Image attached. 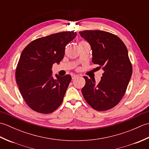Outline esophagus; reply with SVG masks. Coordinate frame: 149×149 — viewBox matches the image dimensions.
<instances>
[{
	"instance_id": "34e87169",
	"label": "esophagus",
	"mask_w": 149,
	"mask_h": 149,
	"mask_svg": "<svg viewBox=\"0 0 149 149\" xmlns=\"http://www.w3.org/2000/svg\"><path fill=\"white\" fill-rule=\"evenodd\" d=\"M78 76H79V75H76V74H73V75H72V79H74L77 78Z\"/></svg>"
}]
</instances>
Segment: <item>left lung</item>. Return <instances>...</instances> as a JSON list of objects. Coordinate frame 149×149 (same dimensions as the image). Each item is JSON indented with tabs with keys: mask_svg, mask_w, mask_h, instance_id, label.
<instances>
[{
	"mask_svg": "<svg viewBox=\"0 0 149 149\" xmlns=\"http://www.w3.org/2000/svg\"><path fill=\"white\" fill-rule=\"evenodd\" d=\"M90 44L92 62L104 71L98 84L87 77L82 93L86 102L99 111L113 108L124 95L132 73L127 47L115 34L104 31H80Z\"/></svg>",
	"mask_w": 149,
	"mask_h": 149,
	"instance_id": "obj_1",
	"label": "left lung"
}]
</instances>
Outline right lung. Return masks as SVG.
<instances>
[{
    "label": "right lung",
    "instance_id": "1",
    "mask_svg": "<svg viewBox=\"0 0 149 149\" xmlns=\"http://www.w3.org/2000/svg\"><path fill=\"white\" fill-rule=\"evenodd\" d=\"M77 35L66 31L40 38L25 47L16 68V81L25 102L34 111L51 113L61 105L72 77L52 76L54 63L61 62L65 47Z\"/></svg>",
    "mask_w": 149,
    "mask_h": 149
}]
</instances>
